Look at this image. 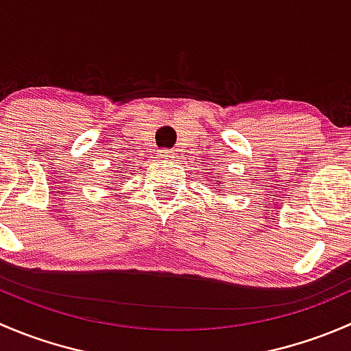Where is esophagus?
Listing matches in <instances>:
<instances>
[{
	"label": "esophagus",
	"mask_w": 351,
	"mask_h": 351,
	"mask_svg": "<svg viewBox=\"0 0 351 351\" xmlns=\"http://www.w3.org/2000/svg\"><path fill=\"white\" fill-rule=\"evenodd\" d=\"M158 158L161 159V161H173V159L176 158V153L175 151H159Z\"/></svg>",
	"instance_id": "34e87169"
}]
</instances>
